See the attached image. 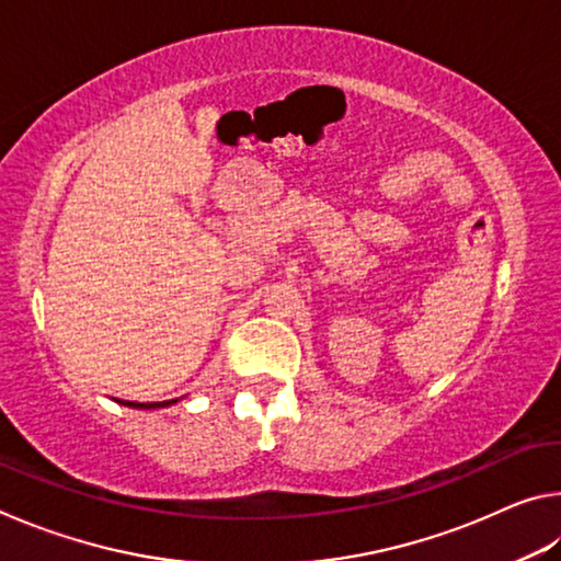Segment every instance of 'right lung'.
I'll list each match as a JSON object with an SVG mask.
<instances>
[{
    "mask_svg": "<svg viewBox=\"0 0 561 561\" xmlns=\"http://www.w3.org/2000/svg\"><path fill=\"white\" fill-rule=\"evenodd\" d=\"M118 401V398H116ZM121 405H128V408H140V411H156V408H168L178 403V398H173V401H158V403H136V401H118Z\"/></svg>",
    "mask_w": 561,
    "mask_h": 561,
    "instance_id": "1",
    "label": "right lung"
}]
</instances>
